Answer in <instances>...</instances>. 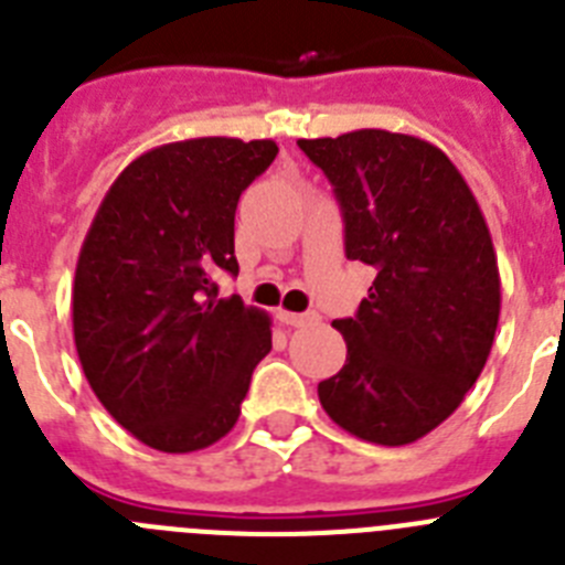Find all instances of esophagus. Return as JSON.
<instances>
[{
    "mask_svg": "<svg viewBox=\"0 0 565 565\" xmlns=\"http://www.w3.org/2000/svg\"><path fill=\"white\" fill-rule=\"evenodd\" d=\"M277 319L282 326H291V328H302L308 322L317 319V313H294V311H277Z\"/></svg>",
    "mask_w": 565,
    "mask_h": 565,
    "instance_id": "obj_1",
    "label": "esophagus"
}]
</instances>
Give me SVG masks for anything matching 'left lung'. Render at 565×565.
<instances>
[{
    "instance_id": "1",
    "label": "left lung",
    "mask_w": 565,
    "mask_h": 565,
    "mask_svg": "<svg viewBox=\"0 0 565 565\" xmlns=\"http://www.w3.org/2000/svg\"><path fill=\"white\" fill-rule=\"evenodd\" d=\"M331 181L344 254L376 271L356 317L333 319L348 359L319 382L328 416L362 441L413 444L481 376L501 277L467 181L430 141L387 129L299 138Z\"/></svg>"
}]
</instances>
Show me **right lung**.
Segmentation results:
<instances>
[{
  "label": "right lung",
  "instance_id": "add662e5",
  "mask_svg": "<svg viewBox=\"0 0 565 565\" xmlns=\"http://www.w3.org/2000/svg\"><path fill=\"white\" fill-rule=\"evenodd\" d=\"M274 141L192 138L135 158L89 223L73 282V337L109 416L152 450L194 452L239 416L271 319L212 274H237L239 194Z\"/></svg>",
  "mask_w": 565,
  "mask_h": 565
}]
</instances>
